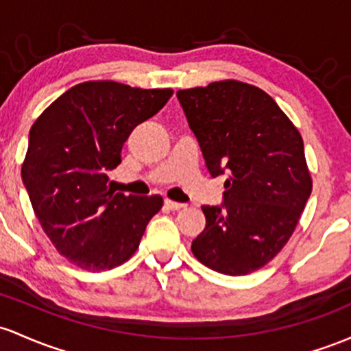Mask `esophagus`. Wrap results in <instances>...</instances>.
<instances>
[{"label":"esophagus","mask_w":351,"mask_h":351,"mask_svg":"<svg viewBox=\"0 0 351 351\" xmlns=\"http://www.w3.org/2000/svg\"><path fill=\"white\" fill-rule=\"evenodd\" d=\"M165 205H167L169 210H175V211H178V210H182V208H184L186 205H184V203H178V202H173V199H165Z\"/></svg>","instance_id":"obj_1"}]
</instances>
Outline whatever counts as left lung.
Here are the masks:
<instances>
[{
  "label": "left lung",
  "instance_id": "left-lung-1",
  "mask_svg": "<svg viewBox=\"0 0 351 351\" xmlns=\"http://www.w3.org/2000/svg\"><path fill=\"white\" fill-rule=\"evenodd\" d=\"M176 96L210 175H228L221 206H202L206 226L191 252L215 271L248 275L282 252L310 198L302 134L253 84L225 80Z\"/></svg>",
  "mask_w": 351,
  "mask_h": 351
}]
</instances>
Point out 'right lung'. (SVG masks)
I'll use <instances>...</instances> for the list:
<instances>
[{"mask_svg": "<svg viewBox=\"0 0 351 351\" xmlns=\"http://www.w3.org/2000/svg\"><path fill=\"white\" fill-rule=\"evenodd\" d=\"M173 90L86 82L55 99L29 130L21 178L34 215L60 255L99 271L130 260L160 195L125 196L106 186L134 126L161 110Z\"/></svg>", "mask_w": 351, "mask_h": 351, "instance_id": "right-lung-1", "label": "right lung"}]
</instances>
